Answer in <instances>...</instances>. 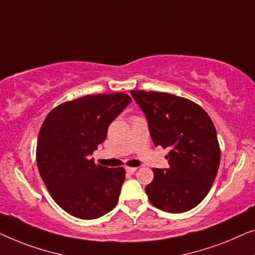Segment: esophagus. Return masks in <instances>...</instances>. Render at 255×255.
<instances>
[{"instance_id": "esophagus-1", "label": "esophagus", "mask_w": 255, "mask_h": 255, "mask_svg": "<svg viewBox=\"0 0 255 255\" xmlns=\"http://www.w3.org/2000/svg\"><path fill=\"white\" fill-rule=\"evenodd\" d=\"M135 171H136V167H129V166L126 167V172H127V173L132 174Z\"/></svg>"}]
</instances>
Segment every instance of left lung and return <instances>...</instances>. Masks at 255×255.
Returning a JSON list of instances; mask_svg holds the SVG:
<instances>
[{"label":"left lung","mask_w":255,"mask_h":255,"mask_svg":"<svg viewBox=\"0 0 255 255\" xmlns=\"http://www.w3.org/2000/svg\"><path fill=\"white\" fill-rule=\"evenodd\" d=\"M155 145L168 148V168H152L145 187L152 206L172 214L193 209L210 191L221 162L216 129L206 111L171 93L131 90Z\"/></svg>","instance_id":"8db88e82"}]
</instances>
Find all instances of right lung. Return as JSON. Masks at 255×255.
Wrapping results in <instances>:
<instances>
[{
    "label": "right lung",
    "instance_id": "add662e5",
    "mask_svg": "<svg viewBox=\"0 0 255 255\" xmlns=\"http://www.w3.org/2000/svg\"><path fill=\"white\" fill-rule=\"evenodd\" d=\"M131 103L124 92L84 96L60 104L42 123L37 165L53 200L81 220H95L119 201L126 171L97 165L89 155L105 141L111 123Z\"/></svg>",
    "mask_w": 255,
    "mask_h": 255
}]
</instances>
